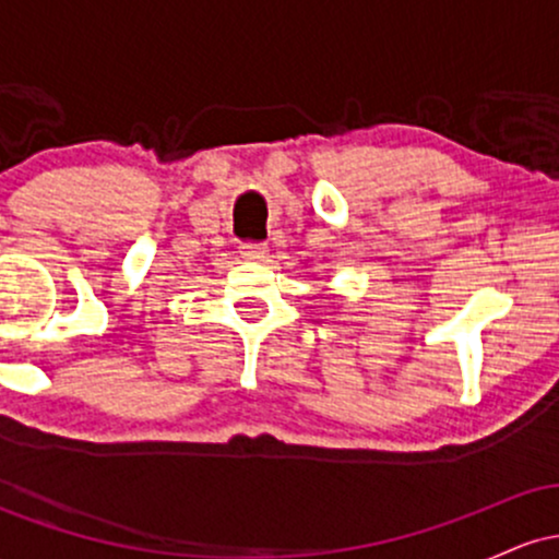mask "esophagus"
I'll return each mask as SVG.
<instances>
[{
    "mask_svg": "<svg viewBox=\"0 0 559 559\" xmlns=\"http://www.w3.org/2000/svg\"><path fill=\"white\" fill-rule=\"evenodd\" d=\"M239 254L243 260H262V258H267V247L265 243H241L239 247Z\"/></svg>",
    "mask_w": 559,
    "mask_h": 559,
    "instance_id": "34e87169",
    "label": "esophagus"
}]
</instances>
